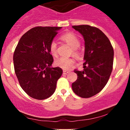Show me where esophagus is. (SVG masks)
I'll return each mask as SVG.
<instances>
[{
	"label": "esophagus",
	"mask_w": 130,
	"mask_h": 130,
	"mask_svg": "<svg viewBox=\"0 0 130 130\" xmlns=\"http://www.w3.org/2000/svg\"><path fill=\"white\" fill-rule=\"evenodd\" d=\"M63 72L64 74H67L68 73L70 72V71H69V70H63Z\"/></svg>",
	"instance_id": "obj_1"
}]
</instances>
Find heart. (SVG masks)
<instances>
[{
	"label": "heart",
	"mask_w": 130,
	"mask_h": 130,
	"mask_svg": "<svg viewBox=\"0 0 130 130\" xmlns=\"http://www.w3.org/2000/svg\"><path fill=\"white\" fill-rule=\"evenodd\" d=\"M61 39L69 44L72 48H73V53L77 54V49L80 45V40L78 38L73 32H67L61 36ZM50 52L53 56L57 54V46L55 41H52L50 44ZM74 60L70 58L60 57L55 61L56 66L61 68L65 70H69L71 69L74 64Z\"/></svg>",
	"instance_id": "1"
}]
</instances>
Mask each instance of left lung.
<instances>
[{
    "label": "left lung",
    "mask_w": 130,
    "mask_h": 130,
    "mask_svg": "<svg viewBox=\"0 0 130 130\" xmlns=\"http://www.w3.org/2000/svg\"><path fill=\"white\" fill-rule=\"evenodd\" d=\"M72 27L84 40L85 62L82 71H74L77 79L72 87L77 95L89 98L99 93L108 82L113 65V48L104 32L97 27L89 25Z\"/></svg>",
    "instance_id": "obj_1"
}]
</instances>
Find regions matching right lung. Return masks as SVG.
<instances>
[{"instance_id":"right-lung-1","label":"right lung","mask_w":130,"mask_h":130,"mask_svg":"<svg viewBox=\"0 0 130 130\" xmlns=\"http://www.w3.org/2000/svg\"><path fill=\"white\" fill-rule=\"evenodd\" d=\"M61 27H35L23 35L13 56L14 70L21 87L34 99L43 100L55 92L62 75L60 67H52L50 44Z\"/></svg>"}]
</instances>
